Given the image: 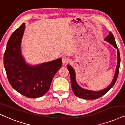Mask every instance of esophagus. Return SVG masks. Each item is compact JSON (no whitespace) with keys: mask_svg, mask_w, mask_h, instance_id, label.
Masks as SVG:
<instances>
[{"mask_svg":"<svg viewBox=\"0 0 125 125\" xmlns=\"http://www.w3.org/2000/svg\"><path fill=\"white\" fill-rule=\"evenodd\" d=\"M62 61L63 64H65L69 62V58H68L67 57H66V56H63V57L62 58Z\"/></svg>","mask_w":125,"mask_h":125,"instance_id":"esophagus-1","label":"esophagus"}]
</instances>
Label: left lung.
<instances>
[{
    "label": "left lung",
    "instance_id": "left-lung-1",
    "mask_svg": "<svg viewBox=\"0 0 125 125\" xmlns=\"http://www.w3.org/2000/svg\"><path fill=\"white\" fill-rule=\"evenodd\" d=\"M106 41L110 43L114 46L115 48L117 49V55H118V60H117V66L116 68V71L115 73L114 79H113L112 82L110 85L106 87V89L99 91H93L90 90H84L81 87H79L76 83V80H75V73L74 70L73 68L70 66L69 64L67 65V69L69 70L70 75V79H71V87H72L73 91L74 94L77 96V97L81 98L84 99H96L99 98L101 96H102L106 94V93L108 92L113 86L114 85L117 79L118 78V75L119 74V65H120V54H119V50H118V47L116 44L115 41L114 36L113 35L112 33L111 32H109V35L106 36L104 39Z\"/></svg>",
    "mask_w": 125,
    "mask_h": 125
}]
</instances>
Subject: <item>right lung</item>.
I'll use <instances>...</instances> for the list:
<instances>
[{"label":"right lung","instance_id":"add662e5","mask_svg":"<svg viewBox=\"0 0 125 125\" xmlns=\"http://www.w3.org/2000/svg\"><path fill=\"white\" fill-rule=\"evenodd\" d=\"M24 27L25 23H23L11 34L4 54V66L13 89L26 97L36 98L49 91L62 62L59 58L35 66L26 64L21 51Z\"/></svg>","mask_w":125,"mask_h":125}]
</instances>
